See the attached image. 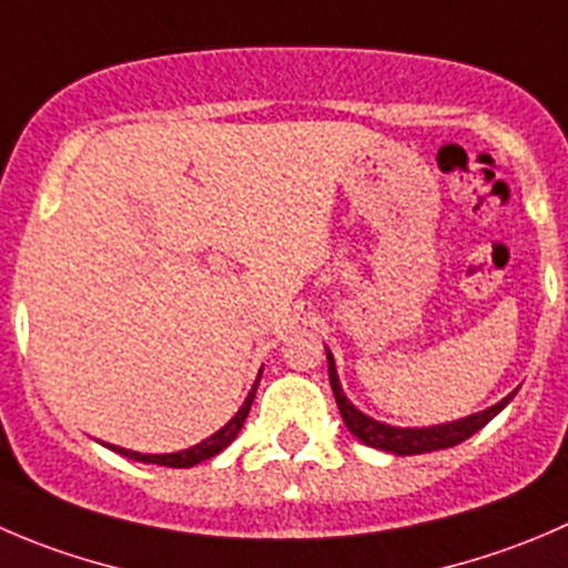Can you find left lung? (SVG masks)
Listing matches in <instances>:
<instances>
[{
  "instance_id": "8db88e82",
  "label": "left lung",
  "mask_w": 568,
  "mask_h": 568,
  "mask_svg": "<svg viewBox=\"0 0 568 568\" xmlns=\"http://www.w3.org/2000/svg\"><path fill=\"white\" fill-rule=\"evenodd\" d=\"M327 372H329V385H333L335 402H338L341 418H344L346 430L363 442L366 447L383 449V453L390 455H424V453H436V449L458 447L460 442L475 436L477 430H483L505 405L516 396V390H510L505 399H499L497 405L486 407L480 413H471V416L455 418V422L433 424V427H394V424L377 422V418L366 416L363 410H357L349 399H346L344 388H341L338 372H335V357L333 352L327 349Z\"/></svg>"
}]
</instances>
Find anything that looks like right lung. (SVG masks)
Returning a JSON list of instances; mask_svg holds the SVG:
<instances>
[{
    "mask_svg": "<svg viewBox=\"0 0 568 568\" xmlns=\"http://www.w3.org/2000/svg\"><path fill=\"white\" fill-rule=\"evenodd\" d=\"M257 383H261V374H257L255 385H252L250 396H246L244 405L239 407V413H235V416L230 418L227 424H224L222 430H216L211 438H205V442L196 444V447L180 449V453H166V455L132 453V449L113 447V444H108V449H113V453L124 455V458H130V460H138V464H158V466H169V469H191V466L202 464V460H211L213 455H219V453H222V449H227L230 444L235 442V436H239L241 427H244L246 416H250V407H252V399H255Z\"/></svg>",
    "mask_w": 568,
    "mask_h": 568,
    "instance_id": "1",
    "label": "right lung"
}]
</instances>
